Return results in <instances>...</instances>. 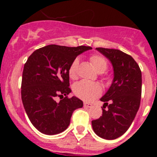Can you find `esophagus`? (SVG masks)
<instances>
[{"instance_id":"obj_1","label":"esophagus","mask_w":157,"mask_h":157,"mask_svg":"<svg viewBox=\"0 0 157 157\" xmlns=\"http://www.w3.org/2000/svg\"><path fill=\"white\" fill-rule=\"evenodd\" d=\"M84 107L85 108H92L93 104L88 103V102H84Z\"/></svg>"}]
</instances>
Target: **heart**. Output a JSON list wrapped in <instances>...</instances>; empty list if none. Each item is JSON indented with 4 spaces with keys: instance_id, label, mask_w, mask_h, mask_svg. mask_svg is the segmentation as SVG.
<instances>
[{
    "instance_id": "1",
    "label": "heart",
    "mask_w": 157,
    "mask_h": 157,
    "mask_svg": "<svg viewBox=\"0 0 157 157\" xmlns=\"http://www.w3.org/2000/svg\"><path fill=\"white\" fill-rule=\"evenodd\" d=\"M91 63L98 72L102 73L108 68V61L103 56L99 54H93L90 57ZM78 66V59H75L71 63L68 69L69 77L71 79L77 78V69ZM74 94L78 98L83 101H92L98 98L101 94V87L98 83L87 81H80L76 82L73 87Z\"/></svg>"
}]
</instances>
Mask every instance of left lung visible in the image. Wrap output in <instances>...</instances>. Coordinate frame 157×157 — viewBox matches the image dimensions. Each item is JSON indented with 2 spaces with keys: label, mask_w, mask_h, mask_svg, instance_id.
Masks as SVG:
<instances>
[{
  "label": "left lung",
  "mask_w": 157,
  "mask_h": 157,
  "mask_svg": "<svg viewBox=\"0 0 157 157\" xmlns=\"http://www.w3.org/2000/svg\"><path fill=\"white\" fill-rule=\"evenodd\" d=\"M112 62L114 79L101 98L105 102L102 116L93 120L97 135L113 140L123 135L131 125L139 109L141 97V71L133 57L119 49L96 48Z\"/></svg>",
  "instance_id": "1"
}]
</instances>
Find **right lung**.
I'll return each instance as SVG.
<instances>
[{"label":"right lung","mask_w":157,"mask_h":157,"mask_svg":"<svg viewBox=\"0 0 157 157\" xmlns=\"http://www.w3.org/2000/svg\"><path fill=\"white\" fill-rule=\"evenodd\" d=\"M91 48L46 45L34 51L25 63L22 101L30 121L42 134L53 135L64 131L73 112L82 108L81 100L67 97L71 92L68 69L78 55ZM56 96L63 99L56 102Z\"/></svg>","instance_id":"obj_1"}]
</instances>
